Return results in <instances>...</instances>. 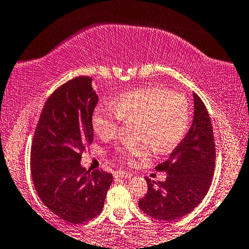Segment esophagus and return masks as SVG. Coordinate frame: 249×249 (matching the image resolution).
<instances>
[{
	"label": "esophagus",
	"mask_w": 249,
	"mask_h": 249,
	"mask_svg": "<svg viewBox=\"0 0 249 249\" xmlns=\"http://www.w3.org/2000/svg\"><path fill=\"white\" fill-rule=\"evenodd\" d=\"M114 176L116 177V178H131L132 175H131V174H128V173H126V171L117 170V171H115V175H114Z\"/></svg>",
	"instance_id": "34e87169"
}]
</instances>
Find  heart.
I'll use <instances>...</instances> for the list:
<instances>
[{
    "label": "heart",
    "mask_w": 249,
    "mask_h": 249,
    "mask_svg": "<svg viewBox=\"0 0 249 249\" xmlns=\"http://www.w3.org/2000/svg\"><path fill=\"white\" fill-rule=\"evenodd\" d=\"M121 121L136 123V138L143 142L118 150L126 162L135 163L149 155L166 153L184 139L190 127L191 111L186 97L161 87H144L123 94L114 107L99 105L93 111V129L100 138L109 139Z\"/></svg>",
    "instance_id": "obj_1"
}]
</instances>
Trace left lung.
Returning <instances> with one entry per match:
<instances>
[{"label": "left lung", "instance_id": "obj_1", "mask_svg": "<svg viewBox=\"0 0 249 249\" xmlns=\"http://www.w3.org/2000/svg\"><path fill=\"white\" fill-rule=\"evenodd\" d=\"M194 117L190 131L164 162L156 167L166 171L164 181L148 179V192L139 208L149 216L174 221L187 215L208 193L215 164V145L209 113L193 92Z\"/></svg>", "mask_w": 249, "mask_h": 249}]
</instances>
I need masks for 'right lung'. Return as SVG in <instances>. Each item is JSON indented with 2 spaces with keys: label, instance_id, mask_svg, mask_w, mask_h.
I'll return each instance as SVG.
<instances>
[{
  "label": "right lung",
  "instance_id": "1",
  "mask_svg": "<svg viewBox=\"0 0 249 249\" xmlns=\"http://www.w3.org/2000/svg\"><path fill=\"white\" fill-rule=\"evenodd\" d=\"M98 94L90 76H78L56 89L38 121L31 146V176L51 212L71 223L96 218L104 208L113 175L81 166L93 141L92 114Z\"/></svg>",
  "mask_w": 249,
  "mask_h": 249
}]
</instances>
